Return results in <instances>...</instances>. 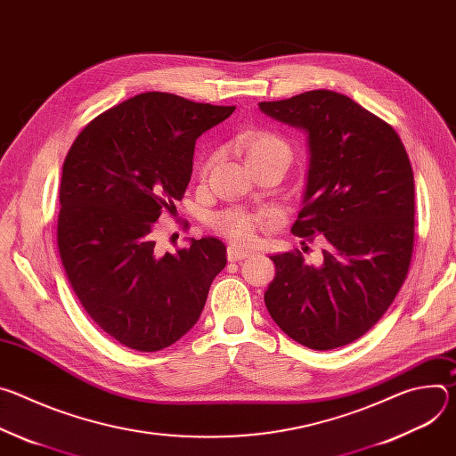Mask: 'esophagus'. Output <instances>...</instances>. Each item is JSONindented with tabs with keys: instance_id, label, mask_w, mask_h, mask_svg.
I'll list each match as a JSON object with an SVG mask.
<instances>
[{
	"instance_id": "1",
	"label": "esophagus",
	"mask_w": 456,
	"mask_h": 456,
	"mask_svg": "<svg viewBox=\"0 0 456 456\" xmlns=\"http://www.w3.org/2000/svg\"><path fill=\"white\" fill-rule=\"evenodd\" d=\"M248 256H252V250H248V248L236 247V245H231L227 248V257L231 259V262H240V259H245Z\"/></svg>"
}]
</instances>
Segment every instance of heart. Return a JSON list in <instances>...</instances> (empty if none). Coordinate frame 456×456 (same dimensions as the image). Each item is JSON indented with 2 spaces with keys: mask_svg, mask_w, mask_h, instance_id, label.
<instances>
[{
  "mask_svg": "<svg viewBox=\"0 0 456 456\" xmlns=\"http://www.w3.org/2000/svg\"><path fill=\"white\" fill-rule=\"evenodd\" d=\"M241 150L245 153L248 166L273 159H287L290 162L292 157L289 142L281 139L278 134L267 132V129H257V132L247 134L241 139ZM211 162L213 159L206 164V169H209ZM254 225L256 220L250 215L240 211L222 213L215 218V227L234 241H250L254 236Z\"/></svg>",
  "mask_w": 456,
  "mask_h": 456,
  "instance_id": "obj_1",
  "label": "heart"
}]
</instances>
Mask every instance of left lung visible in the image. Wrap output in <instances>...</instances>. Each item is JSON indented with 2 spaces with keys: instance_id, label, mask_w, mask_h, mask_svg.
<instances>
[{
  "instance_id": "1",
  "label": "left lung",
  "mask_w": 456,
  "mask_h": 456,
  "mask_svg": "<svg viewBox=\"0 0 456 456\" xmlns=\"http://www.w3.org/2000/svg\"><path fill=\"white\" fill-rule=\"evenodd\" d=\"M306 135L308 171L292 232L324 240L319 265L301 250L274 254L265 305L278 327L312 350L364 336L394 303L413 252V169L395 129L346 95L312 90L259 102Z\"/></svg>"
}]
</instances>
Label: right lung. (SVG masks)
Here are the masks:
<instances>
[{
	"mask_svg": "<svg viewBox=\"0 0 456 456\" xmlns=\"http://www.w3.org/2000/svg\"><path fill=\"white\" fill-rule=\"evenodd\" d=\"M232 111L146 92L95 117L64 159L61 262L97 327L127 348L157 352L187 334L227 264L218 238L171 254L153 232L183 197L194 142Z\"/></svg>",
	"mask_w": 456,
	"mask_h": 456,
	"instance_id": "right-lung-1",
	"label": "right lung"
}]
</instances>
